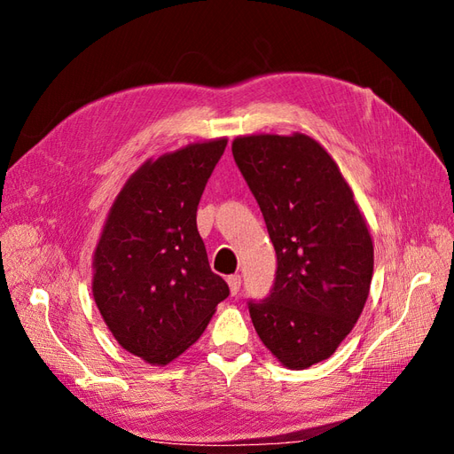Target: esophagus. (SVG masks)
Listing matches in <instances>:
<instances>
[{
    "instance_id": "esophagus-1",
    "label": "esophagus",
    "mask_w": 454,
    "mask_h": 454,
    "mask_svg": "<svg viewBox=\"0 0 454 454\" xmlns=\"http://www.w3.org/2000/svg\"><path fill=\"white\" fill-rule=\"evenodd\" d=\"M227 284H229V290H231V295H237L240 292V277L239 274H231V277L227 278Z\"/></svg>"
}]
</instances>
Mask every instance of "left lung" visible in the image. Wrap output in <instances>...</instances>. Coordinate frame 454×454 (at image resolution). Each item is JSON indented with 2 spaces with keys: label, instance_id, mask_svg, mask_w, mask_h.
Segmentation results:
<instances>
[{
  "label": "left lung",
  "instance_id": "left-lung-1",
  "mask_svg": "<svg viewBox=\"0 0 454 454\" xmlns=\"http://www.w3.org/2000/svg\"><path fill=\"white\" fill-rule=\"evenodd\" d=\"M277 250L270 295L252 303L259 339L287 369L333 356L358 322L373 278V240L337 162L310 136L232 140Z\"/></svg>",
  "mask_w": 454,
  "mask_h": 454
}]
</instances>
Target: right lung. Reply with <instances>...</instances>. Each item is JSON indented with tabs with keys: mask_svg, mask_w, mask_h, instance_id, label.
<instances>
[{
	"mask_svg": "<svg viewBox=\"0 0 454 454\" xmlns=\"http://www.w3.org/2000/svg\"><path fill=\"white\" fill-rule=\"evenodd\" d=\"M227 138L149 159L107 212L92 255V295L127 352L167 365L199 340L229 286L212 272L197 206Z\"/></svg>",
	"mask_w": 454,
	"mask_h": 454,
	"instance_id": "add662e5",
	"label": "right lung"
}]
</instances>
